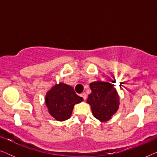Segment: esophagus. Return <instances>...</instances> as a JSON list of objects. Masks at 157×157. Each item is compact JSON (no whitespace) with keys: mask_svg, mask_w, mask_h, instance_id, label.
Returning <instances> with one entry per match:
<instances>
[{"mask_svg":"<svg viewBox=\"0 0 157 157\" xmlns=\"http://www.w3.org/2000/svg\"><path fill=\"white\" fill-rule=\"evenodd\" d=\"M81 97H82V98H83V100H86V98H87V96H86V94L85 93H83V94H81Z\"/></svg>","mask_w":157,"mask_h":157,"instance_id":"esophagus-1","label":"esophagus"}]
</instances>
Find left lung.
I'll return each mask as SVG.
<instances>
[{"instance_id": "1", "label": "left lung", "mask_w": 157, "mask_h": 157, "mask_svg": "<svg viewBox=\"0 0 157 157\" xmlns=\"http://www.w3.org/2000/svg\"><path fill=\"white\" fill-rule=\"evenodd\" d=\"M113 86L101 81L90 83L91 93L86 101L94 117L101 121L110 119L119 107V96Z\"/></svg>"}]
</instances>
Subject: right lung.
I'll list each match as a JSON object with an SVG mask.
<instances>
[{"label": "right lung", "mask_w": 157, "mask_h": 157, "mask_svg": "<svg viewBox=\"0 0 157 157\" xmlns=\"http://www.w3.org/2000/svg\"><path fill=\"white\" fill-rule=\"evenodd\" d=\"M83 101V98L75 93L73 87L60 83L51 88L46 96V104L48 112L59 121L69 119L75 104Z\"/></svg>", "instance_id": "obj_1"}]
</instances>
